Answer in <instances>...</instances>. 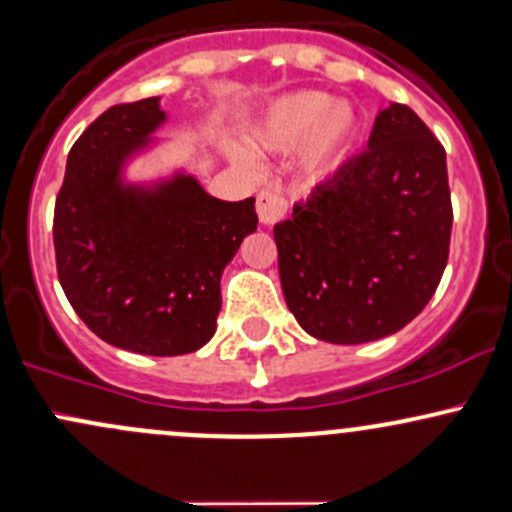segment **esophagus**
<instances>
[{"mask_svg": "<svg viewBox=\"0 0 512 512\" xmlns=\"http://www.w3.org/2000/svg\"><path fill=\"white\" fill-rule=\"evenodd\" d=\"M289 211V201L277 192H260L257 194V216H260L262 226H274L279 223Z\"/></svg>", "mask_w": 512, "mask_h": 512, "instance_id": "34e87169", "label": "esophagus"}]
</instances>
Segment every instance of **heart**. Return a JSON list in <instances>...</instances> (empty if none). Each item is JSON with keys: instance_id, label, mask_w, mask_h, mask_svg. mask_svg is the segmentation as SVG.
Returning a JSON list of instances; mask_svg holds the SVG:
<instances>
[{"instance_id": "heart-1", "label": "heart", "mask_w": 512, "mask_h": 512, "mask_svg": "<svg viewBox=\"0 0 512 512\" xmlns=\"http://www.w3.org/2000/svg\"><path fill=\"white\" fill-rule=\"evenodd\" d=\"M359 133L362 119L350 101L301 89L269 106L247 136V145L262 155H282L299 145V170L308 179H323L352 155Z\"/></svg>"}]
</instances>
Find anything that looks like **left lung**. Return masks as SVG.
Segmentation results:
<instances>
[{
	"mask_svg": "<svg viewBox=\"0 0 512 512\" xmlns=\"http://www.w3.org/2000/svg\"><path fill=\"white\" fill-rule=\"evenodd\" d=\"M449 235L445 148L411 106L391 104L367 150L274 226L286 306L335 345L398 333L435 294Z\"/></svg>",
	"mask_w": 512,
	"mask_h": 512,
	"instance_id": "obj_1",
	"label": "left lung"
}]
</instances>
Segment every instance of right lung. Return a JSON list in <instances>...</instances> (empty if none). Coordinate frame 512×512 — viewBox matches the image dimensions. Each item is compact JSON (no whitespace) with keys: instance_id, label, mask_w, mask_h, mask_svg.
Listing matches in <instances>:
<instances>
[{"instance_id":"1","label":"right lung","mask_w":512,"mask_h":512,"mask_svg":"<svg viewBox=\"0 0 512 512\" xmlns=\"http://www.w3.org/2000/svg\"><path fill=\"white\" fill-rule=\"evenodd\" d=\"M165 121L160 99L106 109L72 145L53 243L67 301L94 335L138 355L199 350L216 333L221 274L257 230L255 199L221 201L189 174L121 182L128 155Z\"/></svg>"}]
</instances>
